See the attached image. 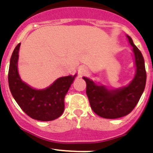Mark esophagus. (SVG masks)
I'll return each mask as SVG.
<instances>
[{
    "instance_id": "34e87169",
    "label": "esophagus",
    "mask_w": 153,
    "mask_h": 153,
    "mask_svg": "<svg viewBox=\"0 0 153 153\" xmlns=\"http://www.w3.org/2000/svg\"><path fill=\"white\" fill-rule=\"evenodd\" d=\"M78 72H79V75L82 76L87 72V69H86V67H85V66H80V67L78 68Z\"/></svg>"
}]
</instances>
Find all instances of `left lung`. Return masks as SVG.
<instances>
[{
    "label": "left lung",
    "mask_w": 153,
    "mask_h": 153,
    "mask_svg": "<svg viewBox=\"0 0 153 153\" xmlns=\"http://www.w3.org/2000/svg\"><path fill=\"white\" fill-rule=\"evenodd\" d=\"M126 37L132 47L136 67L134 77L129 84L113 89L98 85L86 76L83 77L86 83V95L90 106L96 114L102 118L117 119L129 114L136 106L145 89L146 73L144 59L132 38L129 35Z\"/></svg>",
    "instance_id": "left-lung-1"
}]
</instances>
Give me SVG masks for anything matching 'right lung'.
<instances>
[{
  "instance_id": "1",
  "label": "right lung",
  "mask_w": 153,
  "mask_h": 153,
  "mask_svg": "<svg viewBox=\"0 0 153 153\" xmlns=\"http://www.w3.org/2000/svg\"><path fill=\"white\" fill-rule=\"evenodd\" d=\"M17 44L10 57L8 83L10 93L23 111L32 119L51 121L60 117L64 111V98L77 74L58 78L47 88L37 90L30 86L18 72L19 51Z\"/></svg>"
}]
</instances>
